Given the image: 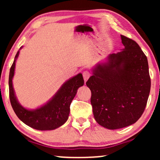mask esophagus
<instances>
[{"mask_svg":"<svg viewBox=\"0 0 160 160\" xmlns=\"http://www.w3.org/2000/svg\"><path fill=\"white\" fill-rule=\"evenodd\" d=\"M83 77H84V82H87L88 80V78L90 77V73L88 71H84V73H83Z\"/></svg>","mask_w":160,"mask_h":160,"instance_id":"obj_1","label":"esophagus"}]
</instances>
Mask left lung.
<instances>
[{"label":"left lung","mask_w":160,"mask_h":160,"mask_svg":"<svg viewBox=\"0 0 160 160\" xmlns=\"http://www.w3.org/2000/svg\"><path fill=\"white\" fill-rule=\"evenodd\" d=\"M124 48L92 69L94 117L100 125L117 130L136 122L145 110L151 88L147 58L139 45L121 35Z\"/></svg>","instance_id":"obj_1"}]
</instances>
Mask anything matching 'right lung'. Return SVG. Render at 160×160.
Returning <instances> with one entry per match:
<instances>
[{"label":"right lung","instance_id":"1","mask_svg":"<svg viewBox=\"0 0 160 160\" xmlns=\"http://www.w3.org/2000/svg\"><path fill=\"white\" fill-rule=\"evenodd\" d=\"M22 47H20V49ZM19 50L14 58L10 68L8 87L10 102L17 117L30 128L38 130H52L64 124L68 119L70 105L75 97L78 89L84 85L82 74L78 73L63 84L53 97L43 106L36 109H28L18 102L13 87L15 65Z\"/></svg>","mask_w":160,"mask_h":160}]
</instances>
